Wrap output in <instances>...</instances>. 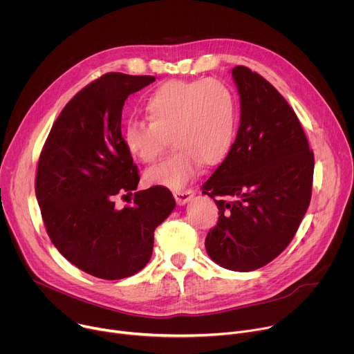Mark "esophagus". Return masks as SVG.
<instances>
[{"label": "esophagus", "mask_w": 354, "mask_h": 354, "mask_svg": "<svg viewBox=\"0 0 354 354\" xmlns=\"http://www.w3.org/2000/svg\"><path fill=\"white\" fill-rule=\"evenodd\" d=\"M193 197H194L193 189H184V192H176L174 193V198H176V203L178 205L187 204Z\"/></svg>", "instance_id": "obj_1"}]
</instances>
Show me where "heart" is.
Wrapping results in <instances>:
<instances>
[{
    "mask_svg": "<svg viewBox=\"0 0 354 354\" xmlns=\"http://www.w3.org/2000/svg\"><path fill=\"white\" fill-rule=\"evenodd\" d=\"M147 120H129L122 140L129 154L153 165L171 139L173 156L145 174L146 184L184 188L201 165L216 166L228 156L236 129V102L220 80H169L145 104Z\"/></svg>",
    "mask_w": 354,
    "mask_h": 354,
    "instance_id": "obj_1",
    "label": "heart"
}]
</instances>
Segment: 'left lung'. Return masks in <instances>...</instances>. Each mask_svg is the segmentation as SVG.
Listing matches in <instances>:
<instances>
[{
	"label": "left lung",
	"instance_id": "left-lung-1",
	"mask_svg": "<svg viewBox=\"0 0 354 354\" xmlns=\"http://www.w3.org/2000/svg\"><path fill=\"white\" fill-rule=\"evenodd\" d=\"M231 73L239 127L228 156L203 184L220 209L205 250L220 266L250 272L275 259L295 236L310 203L315 160L283 96L245 66Z\"/></svg>",
	"mask_w": 354,
	"mask_h": 354
}]
</instances>
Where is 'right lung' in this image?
Here are the masks:
<instances>
[{
	"instance_id": "1",
	"label": "right lung",
	"mask_w": 354,
	"mask_h": 354,
	"mask_svg": "<svg viewBox=\"0 0 354 354\" xmlns=\"http://www.w3.org/2000/svg\"><path fill=\"white\" fill-rule=\"evenodd\" d=\"M154 76L106 73L76 93L53 123L38 161L35 193L55 248L76 268L100 279H123L151 258L154 230L176 208L170 189L150 187L133 204L140 176L122 140L129 95Z\"/></svg>"
}]
</instances>
